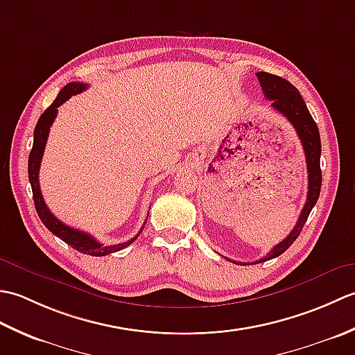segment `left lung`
Returning <instances> with one entry per match:
<instances>
[{"label": "left lung", "instance_id": "8db88e82", "mask_svg": "<svg viewBox=\"0 0 355 355\" xmlns=\"http://www.w3.org/2000/svg\"><path fill=\"white\" fill-rule=\"evenodd\" d=\"M256 78L259 79L263 94H266L268 101H271V107L281 112L284 117H286V120H288V122L294 126V130H296L297 137L300 139V141H302V148H304L305 160H306V169H308V195H306L305 206L302 209V212H300L296 225H294V229L290 232L288 236L271 248V252L267 256H263L262 259L253 262V263H259V262H266L273 258H277L279 254H282L286 248L296 241V238L300 235V232H302L304 224L308 220V216H310V212L313 210L315 202H318L319 195H320L322 145H320L319 128L313 120L310 111H308L302 96L299 94V89L294 85H291L288 80L279 78L276 74L259 71L256 73Z\"/></svg>", "mask_w": 355, "mask_h": 355}]
</instances>
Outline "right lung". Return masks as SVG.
<instances>
[{
	"label": "right lung",
	"instance_id": "obj_1",
	"mask_svg": "<svg viewBox=\"0 0 355 355\" xmlns=\"http://www.w3.org/2000/svg\"><path fill=\"white\" fill-rule=\"evenodd\" d=\"M87 87H88L87 84H80V82H70L69 85H65L61 92H59L55 102H53L50 107L41 114L40 120H37V123L35 126L33 148H32V150H30V155H28V180H30V184H32L33 201H35L37 216L41 218L42 224L53 233V235L61 238L64 243L71 245L74 250H78L80 253L92 254V256H107L110 253L119 252V250H122V248L132 244L134 241L139 238V235L141 233L143 227H145L146 223L141 225V229L137 235L131 239L125 241V243L114 244V245H103L99 243V241H96L92 235H88V233L78 230V229H73V227H70V225H67L62 221H59L58 218L50 212L47 205H45L42 193H41V187H40V166H41V160L44 155L45 143H47V139H49L50 126L53 125V122H55L56 114H58V108L61 107L64 102L69 101L71 96H76V94L84 92V89H87Z\"/></svg>",
	"mask_w": 355,
	"mask_h": 355
}]
</instances>
